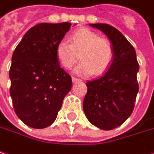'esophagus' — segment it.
<instances>
[{"mask_svg":"<svg viewBox=\"0 0 154 154\" xmlns=\"http://www.w3.org/2000/svg\"><path fill=\"white\" fill-rule=\"evenodd\" d=\"M72 82H73V83H77V82H81V80L77 78V77H72Z\"/></svg>","mask_w":154,"mask_h":154,"instance_id":"obj_1","label":"esophagus"}]
</instances>
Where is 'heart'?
I'll list each match as a JSON object with an SVG mask.
<instances>
[{"instance_id":"heart-1","label":"heart","mask_w":154,"mask_h":154,"mask_svg":"<svg viewBox=\"0 0 154 154\" xmlns=\"http://www.w3.org/2000/svg\"><path fill=\"white\" fill-rule=\"evenodd\" d=\"M69 43L60 41L56 47V56L60 63L70 69L79 58L81 63L74 69L78 75H101L112 63L114 50L112 42L89 29L83 28L69 35Z\"/></svg>"}]
</instances>
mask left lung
Masks as SVG:
<instances>
[{
	"instance_id": "obj_1",
	"label": "left lung",
	"mask_w": 154,
	"mask_h": 154,
	"mask_svg": "<svg viewBox=\"0 0 154 154\" xmlns=\"http://www.w3.org/2000/svg\"><path fill=\"white\" fill-rule=\"evenodd\" d=\"M107 35L114 50L112 63L97 79L88 81L83 108L88 120L102 130H112L130 116L139 91L136 51L114 27L105 23H90Z\"/></svg>"
}]
</instances>
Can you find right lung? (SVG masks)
<instances>
[{
  "mask_svg": "<svg viewBox=\"0 0 154 154\" xmlns=\"http://www.w3.org/2000/svg\"><path fill=\"white\" fill-rule=\"evenodd\" d=\"M70 26L37 24L25 33L13 53L9 92L17 117L29 127L42 129L53 124L71 89V77L56 56L57 44Z\"/></svg>",
  "mask_w": 154,
  "mask_h": 154,
  "instance_id": "right-lung-1",
  "label": "right lung"
}]
</instances>
